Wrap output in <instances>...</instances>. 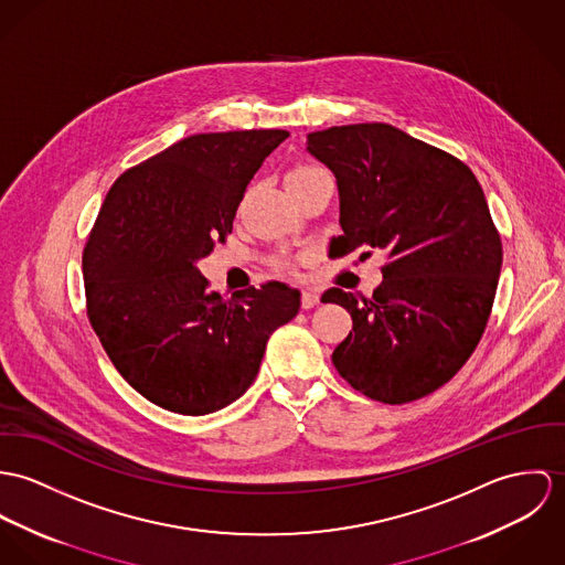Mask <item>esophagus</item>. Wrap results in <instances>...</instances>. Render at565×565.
<instances>
[{
	"mask_svg": "<svg viewBox=\"0 0 565 565\" xmlns=\"http://www.w3.org/2000/svg\"><path fill=\"white\" fill-rule=\"evenodd\" d=\"M318 301H320V295L316 290H303L301 292V308L303 310H310Z\"/></svg>",
	"mask_w": 565,
	"mask_h": 565,
	"instance_id": "34e87169",
	"label": "esophagus"
}]
</instances>
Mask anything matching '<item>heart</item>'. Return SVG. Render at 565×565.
Segmentation results:
<instances>
[{
	"label": "heart",
	"instance_id": "b5f03b06",
	"mask_svg": "<svg viewBox=\"0 0 565 565\" xmlns=\"http://www.w3.org/2000/svg\"><path fill=\"white\" fill-rule=\"evenodd\" d=\"M318 173H327V171H324V169H320V167H313V164H301V167H297V169H292V171H290L288 180L312 178V175H318Z\"/></svg>",
	"mask_w": 565,
	"mask_h": 565
}]
</instances>
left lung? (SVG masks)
<instances>
[{
  "instance_id": "left-lung-1",
  "label": "left lung",
  "mask_w": 565,
  "mask_h": 565,
  "mask_svg": "<svg viewBox=\"0 0 565 565\" xmlns=\"http://www.w3.org/2000/svg\"><path fill=\"white\" fill-rule=\"evenodd\" d=\"M308 151L338 182L331 247L387 257L371 299L322 295L353 318L331 362L373 401L423 398L468 362L494 306L502 245L483 189L461 160L387 124L312 131Z\"/></svg>"
}]
</instances>
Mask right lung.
<instances>
[{"mask_svg": "<svg viewBox=\"0 0 565 565\" xmlns=\"http://www.w3.org/2000/svg\"><path fill=\"white\" fill-rule=\"evenodd\" d=\"M288 136L194 134L106 194L82 255L86 313L115 369L158 407L203 416L241 398L270 333L301 308L281 281L223 299L196 268L232 234L253 175Z\"/></svg>", "mask_w": 565, "mask_h": 565, "instance_id": "right-lung-1", "label": "right lung"}]
</instances>
